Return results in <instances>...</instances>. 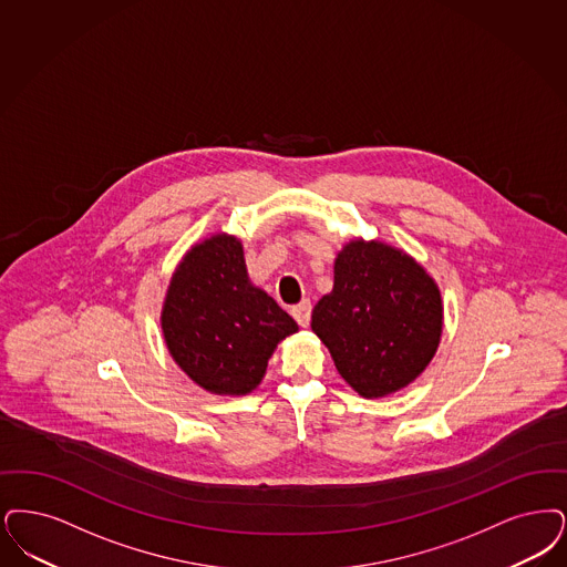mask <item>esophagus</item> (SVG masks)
<instances>
[{"instance_id": "1", "label": "esophagus", "mask_w": 567, "mask_h": 567, "mask_svg": "<svg viewBox=\"0 0 567 567\" xmlns=\"http://www.w3.org/2000/svg\"><path fill=\"white\" fill-rule=\"evenodd\" d=\"M291 315H293V318L297 320V324H299V327H308V324H310V315H312V303H310L308 299L299 301L297 306L291 308Z\"/></svg>"}]
</instances>
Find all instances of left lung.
Masks as SVG:
<instances>
[{
    "mask_svg": "<svg viewBox=\"0 0 567 567\" xmlns=\"http://www.w3.org/2000/svg\"><path fill=\"white\" fill-rule=\"evenodd\" d=\"M312 331L346 384L382 399L431 364L443 333L436 280L384 240L352 238L333 264V289L312 310Z\"/></svg>",
    "mask_w": 567,
    "mask_h": 567,
    "instance_id": "1",
    "label": "left lung"
}]
</instances>
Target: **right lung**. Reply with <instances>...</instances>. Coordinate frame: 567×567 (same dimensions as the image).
Listing matches in <instances>:
<instances>
[{
    "instance_id": "right-lung-1",
    "label": "right lung",
    "mask_w": 567,
    "mask_h": 567,
    "mask_svg": "<svg viewBox=\"0 0 567 567\" xmlns=\"http://www.w3.org/2000/svg\"><path fill=\"white\" fill-rule=\"evenodd\" d=\"M164 343L210 394L245 396L261 384L276 346L299 331L250 282L240 238L217 231L185 250L162 301Z\"/></svg>"
}]
</instances>
